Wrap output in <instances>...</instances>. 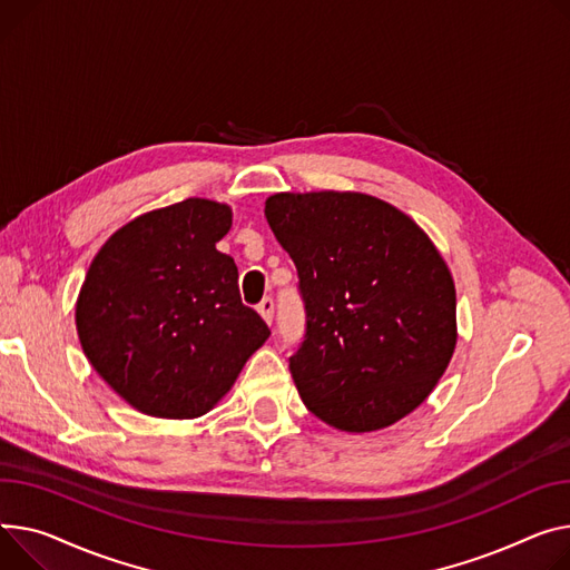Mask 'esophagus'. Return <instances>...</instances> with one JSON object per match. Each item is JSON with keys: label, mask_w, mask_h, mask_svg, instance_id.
<instances>
[{"label": "esophagus", "mask_w": 570, "mask_h": 570, "mask_svg": "<svg viewBox=\"0 0 570 570\" xmlns=\"http://www.w3.org/2000/svg\"><path fill=\"white\" fill-rule=\"evenodd\" d=\"M256 309H258V314L263 316V321L271 325L273 318H275V299H273V297H263V299L258 302Z\"/></svg>", "instance_id": "obj_1"}]
</instances>
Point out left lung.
I'll return each mask as SVG.
<instances>
[{
	"label": "left lung",
	"mask_w": 570,
	"mask_h": 570,
	"mask_svg": "<svg viewBox=\"0 0 570 570\" xmlns=\"http://www.w3.org/2000/svg\"><path fill=\"white\" fill-rule=\"evenodd\" d=\"M265 217L305 305V336L288 357L305 405L366 433L424 403L456 346V288L429 236L357 193H282Z\"/></svg>",
	"instance_id": "left-lung-1"
}]
</instances>
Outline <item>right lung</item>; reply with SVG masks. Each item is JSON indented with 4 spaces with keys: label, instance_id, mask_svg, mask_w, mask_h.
<instances>
[{
    "label": "right lung",
    "instance_id": "right-lung-1",
    "mask_svg": "<svg viewBox=\"0 0 570 570\" xmlns=\"http://www.w3.org/2000/svg\"><path fill=\"white\" fill-rule=\"evenodd\" d=\"M232 208L208 199L150 210L96 254L78 297L80 344L102 381L139 412L193 420L271 336L217 252Z\"/></svg>",
    "mask_w": 570,
    "mask_h": 570
}]
</instances>
